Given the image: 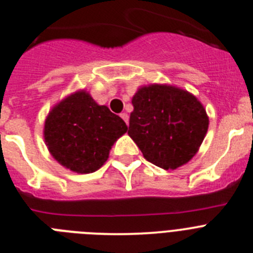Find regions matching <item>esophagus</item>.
Segmentation results:
<instances>
[{
    "mask_svg": "<svg viewBox=\"0 0 253 253\" xmlns=\"http://www.w3.org/2000/svg\"><path fill=\"white\" fill-rule=\"evenodd\" d=\"M120 116H121V119L124 120V121L126 122V124H128V115H127L126 112H122Z\"/></svg>",
    "mask_w": 253,
    "mask_h": 253,
    "instance_id": "obj_1",
    "label": "esophagus"
}]
</instances>
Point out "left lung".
Wrapping results in <instances>:
<instances>
[{"instance_id": "left-lung-1", "label": "left lung", "mask_w": 253, "mask_h": 253, "mask_svg": "<svg viewBox=\"0 0 253 253\" xmlns=\"http://www.w3.org/2000/svg\"><path fill=\"white\" fill-rule=\"evenodd\" d=\"M132 105L128 134L148 162L174 169L197 153L209 117L193 94L174 86L150 84L136 92Z\"/></svg>"}]
</instances>
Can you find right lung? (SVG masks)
I'll use <instances>...</instances> for the list:
<instances>
[{
  "mask_svg": "<svg viewBox=\"0 0 253 253\" xmlns=\"http://www.w3.org/2000/svg\"><path fill=\"white\" fill-rule=\"evenodd\" d=\"M126 131L120 116L97 105L82 89L52 108L43 136L58 164L77 173H92L107 161L111 147Z\"/></svg>",
  "mask_w": 253,
  "mask_h": 253,
  "instance_id": "add662e5",
  "label": "right lung"
}]
</instances>
